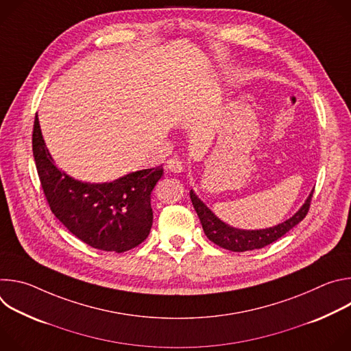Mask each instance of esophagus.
<instances>
[{
  "instance_id": "obj_1",
  "label": "esophagus",
  "mask_w": 351,
  "mask_h": 351,
  "mask_svg": "<svg viewBox=\"0 0 351 351\" xmlns=\"http://www.w3.org/2000/svg\"><path fill=\"white\" fill-rule=\"evenodd\" d=\"M165 168H167V171H169V172L179 173V172L183 171V164H182V161H180L179 158H169V160L167 161Z\"/></svg>"
}]
</instances>
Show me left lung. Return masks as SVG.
Returning a JSON list of instances; mask_svg holds the SVG:
<instances>
[{"instance_id":"obj_1","label":"left lung","mask_w":351,"mask_h":351,"mask_svg":"<svg viewBox=\"0 0 351 351\" xmlns=\"http://www.w3.org/2000/svg\"><path fill=\"white\" fill-rule=\"evenodd\" d=\"M313 194H314V190L308 195L304 206L300 208L290 219L279 223L278 226L260 229V230H240V229L232 228L223 223L221 219H218L213 214V211L202 202V199L193 193V190L190 191V198H191L193 207L199 218V222L203 225L206 236L213 243H215L222 248L230 250V252L241 253V252H248V250L263 248L276 241L283 234H286L291 228H294L298 222H302L308 214Z\"/></svg>"}]
</instances>
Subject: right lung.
<instances>
[{
	"label": "right lung",
	"mask_w": 351,
	"mask_h": 351,
	"mask_svg": "<svg viewBox=\"0 0 351 351\" xmlns=\"http://www.w3.org/2000/svg\"><path fill=\"white\" fill-rule=\"evenodd\" d=\"M33 157L47 203L77 239L103 252L123 253L144 241L153 225L149 195L162 165L132 172L111 183H83L58 169L33 125Z\"/></svg>",
	"instance_id": "obj_1"
}]
</instances>
